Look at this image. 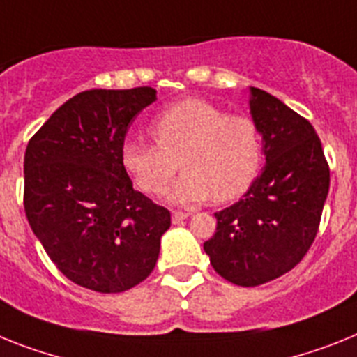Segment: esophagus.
Wrapping results in <instances>:
<instances>
[{
  "instance_id": "34e87169",
  "label": "esophagus",
  "mask_w": 357,
  "mask_h": 357,
  "mask_svg": "<svg viewBox=\"0 0 357 357\" xmlns=\"http://www.w3.org/2000/svg\"><path fill=\"white\" fill-rule=\"evenodd\" d=\"M188 212H183V211H174L172 212V221L174 223H179V221H183V220H187L188 218Z\"/></svg>"
}]
</instances>
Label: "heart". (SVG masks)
<instances>
[{
    "instance_id": "1",
    "label": "heart",
    "mask_w": 357,
    "mask_h": 357,
    "mask_svg": "<svg viewBox=\"0 0 357 357\" xmlns=\"http://www.w3.org/2000/svg\"><path fill=\"white\" fill-rule=\"evenodd\" d=\"M155 145L125 142L121 163L149 196H160L179 167L185 170L169 197L192 205L215 197L232 202L256 181L263 163V137L250 116L225 112L199 98L170 105L149 125Z\"/></svg>"
}]
</instances>
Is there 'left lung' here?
I'll return each mask as SVG.
<instances>
[{
	"instance_id": "left-lung-1",
	"label": "left lung",
	"mask_w": 357,
	"mask_h": 357,
	"mask_svg": "<svg viewBox=\"0 0 357 357\" xmlns=\"http://www.w3.org/2000/svg\"><path fill=\"white\" fill-rule=\"evenodd\" d=\"M250 94L266 165L238 203L215 212V232L203 243L214 271L241 287L275 280L303 259L331 187L328 161L312 125L268 92L252 86Z\"/></svg>"
}]
</instances>
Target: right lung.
Instances as JSON below:
<instances>
[{"mask_svg": "<svg viewBox=\"0 0 357 357\" xmlns=\"http://www.w3.org/2000/svg\"><path fill=\"white\" fill-rule=\"evenodd\" d=\"M151 86L92 89L63 103L25 151L23 205L52 263L72 283L114 294L154 271L170 212L134 190L121 163Z\"/></svg>", "mask_w": 357, "mask_h": 357, "instance_id": "right-lung-1", "label": "right lung"}]
</instances>
